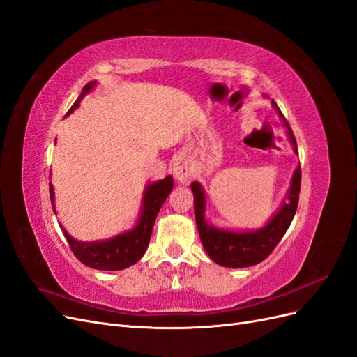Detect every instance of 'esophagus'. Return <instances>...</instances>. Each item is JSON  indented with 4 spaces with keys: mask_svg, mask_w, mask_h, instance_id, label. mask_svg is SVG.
<instances>
[{
    "mask_svg": "<svg viewBox=\"0 0 357 357\" xmlns=\"http://www.w3.org/2000/svg\"><path fill=\"white\" fill-rule=\"evenodd\" d=\"M174 176L178 181H188L190 177V167L188 165V162L177 161L174 165Z\"/></svg>",
    "mask_w": 357,
    "mask_h": 357,
    "instance_id": "obj_1",
    "label": "esophagus"
}]
</instances>
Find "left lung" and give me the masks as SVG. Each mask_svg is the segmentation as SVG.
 <instances>
[{"instance_id": "8db88e82", "label": "left lung", "mask_w": 357, "mask_h": 357, "mask_svg": "<svg viewBox=\"0 0 357 357\" xmlns=\"http://www.w3.org/2000/svg\"><path fill=\"white\" fill-rule=\"evenodd\" d=\"M272 103L278 109L279 115L284 118L288 128L289 139L294 146V151H296V153H298L297 142H296V137H294V132L289 124L287 122L284 114L280 112V109L278 107L275 100H272ZM190 188L193 192L196 226H198L199 238L208 255H210L217 264L225 266V267H250V266L261 263L270 254H272L279 241L284 238L294 215H296L298 199H300V188H301V167H298L296 169V173H294L288 199L284 204V206L280 208V211L268 221L267 226H264L261 230L252 231V233L218 230L208 226L204 218L205 196H204V190L201 189V184L193 181Z\"/></svg>"}]
</instances>
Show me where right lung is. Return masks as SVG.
<instances>
[{
	"label": "right lung",
	"instance_id": "add662e5",
	"mask_svg": "<svg viewBox=\"0 0 357 357\" xmlns=\"http://www.w3.org/2000/svg\"><path fill=\"white\" fill-rule=\"evenodd\" d=\"M93 87H94L93 81L85 85L79 97L68 110L66 115H69L73 109H77L79 102L84 99V96L87 94ZM171 189H173V178L171 177H167L161 181L151 184L149 189H147L144 193L143 213L140 215L137 226L131 231L122 233V235L115 236L110 241L78 242L73 238H70V235H68V231L61 227L63 235L69 243L70 251L82 264L97 270H122L136 264L147 250V245H149V241L152 236L155 218L159 210H161V206L165 202ZM53 196H54V192H53V186L50 184V198H52V205L54 210Z\"/></svg>",
	"mask_w": 357,
	"mask_h": 357
}]
</instances>
